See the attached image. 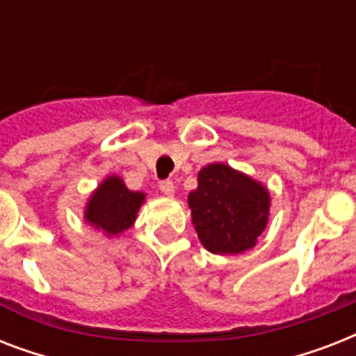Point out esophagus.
I'll list each match as a JSON object with an SVG mask.
<instances>
[{"mask_svg":"<svg viewBox=\"0 0 356 356\" xmlns=\"http://www.w3.org/2000/svg\"><path fill=\"white\" fill-rule=\"evenodd\" d=\"M159 186H161L162 194L168 195V197H172V195L175 194V184H173V181H170V179H168V181H162Z\"/></svg>","mask_w":356,"mask_h":356,"instance_id":"obj_1","label":"esophagus"}]
</instances>
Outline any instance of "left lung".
<instances>
[{
  "label": "left lung",
  "instance_id": "1",
  "mask_svg": "<svg viewBox=\"0 0 356 356\" xmlns=\"http://www.w3.org/2000/svg\"><path fill=\"white\" fill-rule=\"evenodd\" d=\"M192 223L211 253L236 254L251 249L270 214V192L227 164L214 162L197 173L190 192Z\"/></svg>",
  "mask_w": 356,
  "mask_h": 356
}]
</instances>
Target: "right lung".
I'll use <instances>...</instances> for the list:
<instances>
[{
    "mask_svg": "<svg viewBox=\"0 0 356 356\" xmlns=\"http://www.w3.org/2000/svg\"><path fill=\"white\" fill-rule=\"evenodd\" d=\"M144 200L145 194L129 190L122 179L111 175L90 195L85 220L107 236H118L133 225Z\"/></svg>",
    "mask_w": 356,
    "mask_h": 356,
    "instance_id": "1",
    "label": "right lung"
}]
</instances>
